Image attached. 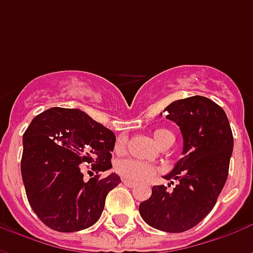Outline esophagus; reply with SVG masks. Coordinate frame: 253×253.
Here are the masks:
<instances>
[{
	"mask_svg": "<svg viewBox=\"0 0 253 253\" xmlns=\"http://www.w3.org/2000/svg\"><path fill=\"white\" fill-rule=\"evenodd\" d=\"M123 184L127 187H135L137 186V183L135 181H132V180H128V179H123Z\"/></svg>",
	"mask_w": 253,
	"mask_h": 253,
	"instance_id": "1",
	"label": "esophagus"
}]
</instances>
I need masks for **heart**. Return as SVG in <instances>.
Masks as SVG:
<instances>
[{"label":"heart","mask_w":253,"mask_h":253,"mask_svg":"<svg viewBox=\"0 0 253 253\" xmlns=\"http://www.w3.org/2000/svg\"><path fill=\"white\" fill-rule=\"evenodd\" d=\"M154 141L157 142L159 146H163L169 141H175L173 134L169 130H165V128H160L153 132ZM127 138L125 135L118 137L115 142V152L116 153H122L125 148H126ZM116 172L121 176H123L125 179L134 181H141V180H148L152 176L156 173V168L153 165L146 164L142 161H138V160L132 159H126L121 160L118 164H116Z\"/></svg>","instance_id":"1"}]
</instances>
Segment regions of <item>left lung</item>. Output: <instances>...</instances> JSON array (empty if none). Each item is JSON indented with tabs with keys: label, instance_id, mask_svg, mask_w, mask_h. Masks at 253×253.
<instances>
[{
	"label": "left lung",
	"instance_id": "1",
	"mask_svg": "<svg viewBox=\"0 0 253 253\" xmlns=\"http://www.w3.org/2000/svg\"><path fill=\"white\" fill-rule=\"evenodd\" d=\"M165 112L183 135V157L165 176L177 184L172 191L154 186L150 198L139 205V214L152 228L181 233L201 222L217 203L228 179L233 134L225 111L203 96L176 100Z\"/></svg>",
	"mask_w": 253,
	"mask_h": 253
}]
</instances>
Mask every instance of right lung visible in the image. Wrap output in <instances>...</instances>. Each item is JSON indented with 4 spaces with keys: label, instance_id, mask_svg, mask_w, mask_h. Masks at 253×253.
<instances>
[{
    "label": "right lung",
    "instance_id": "1",
    "mask_svg": "<svg viewBox=\"0 0 253 253\" xmlns=\"http://www.w3.org/2000/svg\"><path fill=\"white\" fill-rule=\"evenodd\" d=\"M115 134L76 108L52 107L35 116L23 135L21 176L32 210L57 232H78L99 221L116 173L84 180V169L105 172Z\"/></svg>",
    "mask_w": 253,
    "mask_h": 253
}]
</instances>
